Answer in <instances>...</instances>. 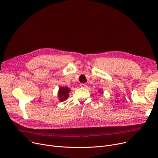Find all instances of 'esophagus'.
<instances>
[{"label":"esophagus","mask_w":158,"mask_h":158,"mask_svg":"<svg viewBox=\"0 0 158 158\" xmlns=\"http://www.w3.org/2000/svg\"><path fill=\"white\" fill-rule=\"evenodd\" d=\"M80 87H82V88H86L87 87V85L85 84V83H81Z\"/></svg>","instance_id":"esophagus-1"}]
</instances>
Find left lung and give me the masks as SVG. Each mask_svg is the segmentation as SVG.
<instances>
[{"label":"left lung","mask_w":158,"mask_h":158,"mask_svg":"<svg viewBox=\"0 0 158 158\" xmlns=\"http://www.w3.org/2000/svg\"><path fill=\"white\" fill-rule=\"evenodd\" d=\"M99 92H101V93H103V91H101V90H99Z\"/></svg>","instance_id":"left-lung-1"}]
</instances>
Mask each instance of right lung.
<instances>
[{"mask_svg":"<svg viewBox=\"0 0 158 158\" xmlns=\"http://www.w3.org/2000/svg\"><path fill=\"white\" fill-rule=\"evenodd\" d=\"M70 91L71 90L67 87H59V92H58V96H59V101H66L69 96V93L70 92Z\"/></svg>","mask_w":158,"mask_h":158,"instance_id":"1","label":"right lung"}]
</instances>
